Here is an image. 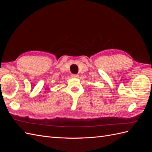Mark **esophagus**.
I'll return each mask as SVG.
<instances>
[{
	"mask_svg": "<svg viewBox=\"0 0 152 152\" xmlns=\"http://www.w3.org/2000/svg\"><path fill=\"white\" fill-rule=\"evenodd\" d=\"M72 77L73 78H77V77H79V75H78L77 74H72Z\"/></svg>",
	"mask_w": 152,
	"mask_h": 152,
	"instance_id": "1",
	"label": "esophagus"
}]
</instances>
